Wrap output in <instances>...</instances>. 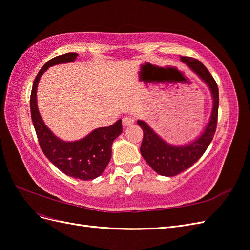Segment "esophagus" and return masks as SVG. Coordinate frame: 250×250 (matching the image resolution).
<instances>
[{
    "instance_id": "esophagus-1",
    "label": "esophagus",
    "mask_w": 250,
    "mask_h": 250,
    "mask_svg": "<svg viewBox=\"0 0 250 250\" xmlns=\"http://www.w3.org/2000/svg\"><path fill=\"white\" fill-rule=\"evenodd\" d=\"M122 122H123L124 127H129L134 124V119L131 117H125V118H123Z\"/></svg>"
}]
</instances>
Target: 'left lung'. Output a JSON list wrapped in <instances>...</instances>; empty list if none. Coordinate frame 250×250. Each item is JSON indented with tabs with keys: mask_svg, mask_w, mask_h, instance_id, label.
Listing matches in <instances>:
<instances>
[{
	"mask_svg": "<svg viewBox=\"0 0 250 250\" xmlns=\"http://www.w3.org/2000/svg\"><path fill=\"white\" fill-rule=\"evenodd\" d=\"M180 60L208 87L213 99V107L208 122L203 131L195 140L185 145H174L168 143L160 137L145 121L138 120V124L144 132L141 146L142 156L157 174L168 177L175 176L188 169L206 152L214 138L218 118L219 90L213 76L197 59L180 56Z\"/></svg>",
	"mask_w": 250,
	"mask_h": 250,
	"instance_id": "1",
	"label": "left lung"
}]
</instances>
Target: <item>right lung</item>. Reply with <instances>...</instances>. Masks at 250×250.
I'll use <instances>...</instances> for the list:
<instances>
[{"label":"right lung","instance_id":"1","mask_svg":"<svg viewBox=\"0 0 250 250\" xmlns=\"http://www.w3.org/2000/svg\"><path fill=\"white\" fill-rule=\"evenodd\" d=\"M77 53H67L53 58L44 64L33 82L30 109L37 139L43 154L67 176L90 180L100 176L111 157V145L122 133V120L108 127H99L77 141H63L44 124L37 107V86L41 77L50 66L74 62Z\"/></svg>","mask_w":250,"mask_h":250}]
</instances>
